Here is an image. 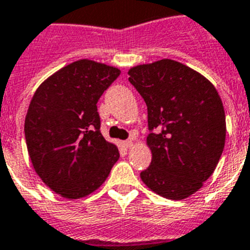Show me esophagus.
I'll list each match as a JSON object with an SVG mask.
<instances>
[{
    "mask_svg": "<svg viewBox=\"0 0 250 250\" xmlns=\"http://www.w3.org/2000/svg\"><path fill=\"white\" fill-rule=\"evenodd\" d=\"M123 144H125V147H128V149H131L132 146H133V141H132V140H125Z\"/></svg>",
    "mask_w": 250,
    "mask_h": 250,
    "instance_id": "1",
    "label": "esophagus"
}]
</instances>
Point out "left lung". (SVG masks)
Here are the masks:
<instances>
[{"label":"left lung","mask_w":250,"mask_h":250,"mask_svg":"<svg viewBox=\"0 0 250 250\" xmlns=\"http://www.w3.org/2000/svg\"><path fill=\"white\" fill-rule=\"evenodd\" d=\"M128 81L147 106L151 163L140 173L158 195L181 200L214 172L225 147L226 118L212 83L171 59L133 66Z\"/></svg>","instance_id":"left-lung-1"}]
</instances>
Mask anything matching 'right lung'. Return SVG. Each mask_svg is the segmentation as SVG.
Wrapping results in <instances>:
<instances>
[{"label": "right lung", "mask_w": 250, "mask_h": 250, "mask_svg": "<svg viewBox=\"0 0 250 250\" xmlns=\"http://www.w3.org/2000/svg\"><path fill=\"white\" fill-rule=\"evenodd\" d=\"M121 74L82 59L48 77L34 92L24 123L30 162L59 195L81 199L99 188L119 159L100 132L97 101Z\"/></svg>", "instance_id": "add662e5"}]
</instances>
